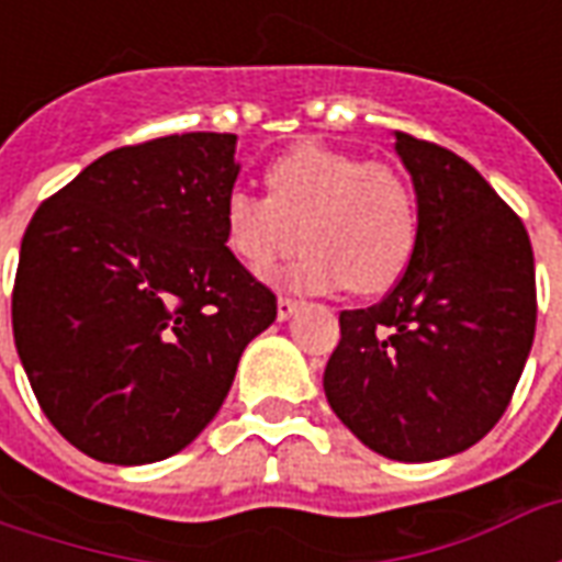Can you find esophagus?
<instances>
[{
	"mask_svg": "<svg viewBox=\"0 0 562 562\" xmlns=\"http://www.w3.org/2000/svg\"><path fill=\"white\" fill-rule=\"evenodd\" d=\"M297 301H292V297H280V301H277V318H280V322H285V318H292L294 313H297Z\"/></svg>",
	"mask_w": 562,
	"mask_h": 562,
	"instance_id": "esophagus-1",
	"label": "esophagus"
}]
</instances>
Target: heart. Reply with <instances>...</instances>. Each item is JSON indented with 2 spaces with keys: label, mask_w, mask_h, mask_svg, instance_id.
<instances>
[{
  "label": "heart",
  "mask_w": 562,
  "mask_h": 562,
  "mask_svg": "<svg viewBox=\"0 0 562 562\" xmlns=\"http://www.w3.org/2000/svg\"><path fill=\"white\" fill-rule=\"evenodd\" d=\"M268 198L234 189L222 204V234L252 273L304 252L285 282L304 292L382 294L413 265L422 213L413 183L394 165L364 161L316 140L297 144L265 171Z\"/></svg>",
  "instance_id": "b5f03b06"
}]
</instances>
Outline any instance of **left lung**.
<instances>
[{"label": "left lung", "mask_w": 562, "mask_h": 562, "mask_svg": "<svg viewBox=\"0 0 562 562\" xmlns=\"http://www.w3.org/2000/svg\"><path fill=\"white\" fill-rule=\"evenodd\" d=\"M422 234L379 304L342 310L325 397L367 448L403 463L475 446L515 394L536 334L524 222L470 161L394 132Z\"/></svg>", "instance_id": "left-lung-1"}]
</instances>
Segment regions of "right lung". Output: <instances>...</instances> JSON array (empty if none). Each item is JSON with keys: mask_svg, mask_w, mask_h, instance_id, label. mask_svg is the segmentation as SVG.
Wrapping results in <instances>:
<instances>
[{"mask_svg": "<svg viewBox=\"0 0 562 562\" xmlns=\"http://www.w3.org/2000/svg\"><path fill=\"white\" fill-rule=\"evenodd\" d=\"M237 135L189 132L104 153L35 210L11 325L38 406L83 454H177L228 397L277 297L225 246Z\"/></svg>", "mask_w": 562, "mask_h": 562, "instance_id": "right-lung-1", "label": "right lung"}]
</instances>
